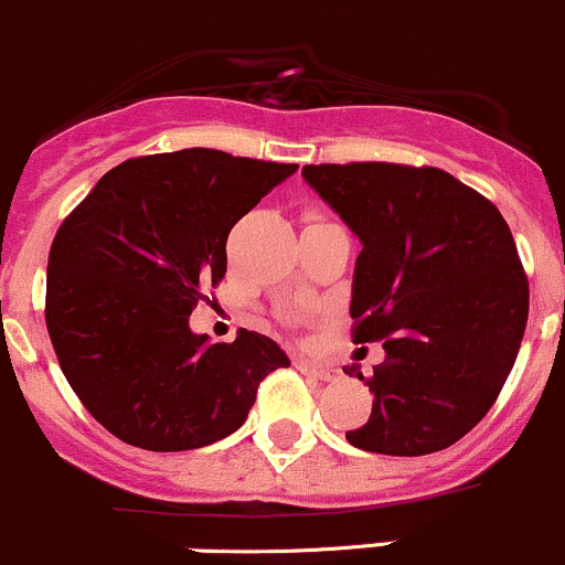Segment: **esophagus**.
Instances as JSON below:
<instances>
[{"label": "esophagus", "mask_w": 565, "mask_h": 565, "mask_svg": "<svg viewBox=\"0 0 565 565\" xmlns=\"http://www.w3.org/2000/svg\"><path fill=\"white\" fill-rule=\"evenodd\" d=\"M297 367L302 370V373L306 375H313L316 381H334V377H338V373H334L332 367H324V364H313V362H306V359H297Z\"/></svg>", "instance_id": "1"}]
</instances>
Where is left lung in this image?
I'll return each mask as SVG.
<instances>
[{
  "mask_svg": "<svg viewBox=\"0 0 565 565\" xmlns=\"http://www.w3.org/2000/svg\"><path fill=\"white\" fill-rule=\"evenodd\" d=\"M362 241L353 343L383 340L353 448L426 456L472 431L510 375L529 321V278L504 216L448 171L399 163L302 166Z\"/></svg>",
  "mask_w": 565,
  "mask_h": 565,
  "instance_id": "left-lung-1",
  "label": "left lung"
}]
</instances>
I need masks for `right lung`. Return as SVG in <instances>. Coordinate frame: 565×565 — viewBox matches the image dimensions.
I'll list each match as a JSON object with an SVG mask.
<instances>
[{
    "mask_svg": "<svg viewBox=\"0 0 565 565\" xmlns=\"http://www.w3.org/2000/svg\"><path fill=\"white\" fill-rule=\"evenodd\" d=\"M295 163L192 150L131 158L61 222L45 321L66 381L93 418L154 454L238 429L287 353L259 332L212 343L190 330L203 287L227 270V235Z\"/></svg>",
    "mask_w": 565,
    "mask_h": 565,
    "instance_id": "right-lung-1",
    "label": "right lung"
}]
</instances>
